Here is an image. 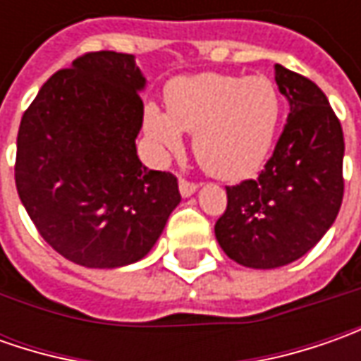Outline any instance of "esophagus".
<instances>
[{"instance_id": "obj_1", "label": "esophagus", "mask_w": 361, "mask_h": 361, "mask_svg": "<svg viewBox=\"0 0 361 361\" xmlns=\"http://www.w3.org/2000/svg\"><path fill=\"white\" fill-rule=\"evenodd\" d=\"M178 190H180V195H183L185 199H188V197H192V195L197 192V185L190 183V180L180 178V180H178Z\"/></svg>"}]
</instances>
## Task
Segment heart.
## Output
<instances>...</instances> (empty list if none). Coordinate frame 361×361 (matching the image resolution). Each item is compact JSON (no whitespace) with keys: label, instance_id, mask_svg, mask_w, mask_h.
<instances>
[{"label":"heart","instance_id":"heart-1","mask_svg":"<svg viewBox=\"0 0 361 361\" xmlns=\"http://www.w3.org/2000/svg\"><path fill=\"white\" fill-rule=\"evenodd\" d=\"M164 100L166 112L145 108V134L154 154H176L188 132L199 164L221 180H241L263 166L283 114L279 88L261 74L176 78Z\"/></svg>","mask_w":361,"mask_h":361}]
</instances>
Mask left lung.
<instances>
[{
	"mask_svg": "<svg viewBox=\"0 0 361 361\" xmlns=\"http://www.w3.org/2000/svg\"><path fill=\"white\" fill-rule=\"evenodd\" d=\"M289 116L255 180L227 187L216 221L221 249L243 267L275 269L298 261L334 225L343 199V132L312 80L275 63Z\"/></svg>",
	"mask_w": 361,
	"mask_h": 361,
	"instance_id": "8db88e82",
	"label": "left lung"
}]
</instances>
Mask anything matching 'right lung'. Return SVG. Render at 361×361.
I'll list each match as a JSON object with an SVG mask.
<instances>
[{
  "label": "right lung",
  "mask_w": 361,
  "mask_h": 361,
  "mask_svg": "<svg viewBox=\"0 0 361 361\" xmlns=\"http://www.w3.org/2000/svg\"><path fill=\"white\" fill-rule=\"evenodd\" d=\"M146 78L130 54L92 51L56 72L23 112L16 187L35 229L90 269L140 261L180 202L171 173L136 154Z\"/></svg>",
  "instance_id": "1"
}]
</instances>
